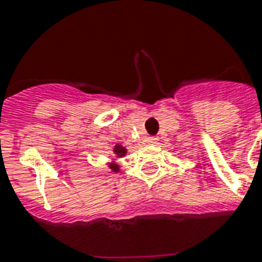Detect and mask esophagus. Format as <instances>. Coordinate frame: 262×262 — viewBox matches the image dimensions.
Returning <instances> with one entry per match:
<instances>
[{
  "label": "esophagus",
  "instance_id": "esophagus-1",
  "mask_svg": "<svg viewBox=\"0 0 262 262\" xmlns=\"http://www.w3.org/2000/svg\"><path fill=\"white\" fill-rule=\"evenodd\" d=\"M147 143L149 144V145H155V144L158 143V139H156V137H148Z\"/></svg>",
  "mask_w": 262,
  "mask_h": 262
}]
</instances>
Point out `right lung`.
<instances>
[{"instance_id":"obj_1","label":"right lung","mask_w":262,"mask_h":262,"mask_svg":"<svg viewBox=\"0 0 262 262\" xmlns=\"http://www.w3.org/2000/svg\"><path fill=\"white\" fill-rule=\"evenodd\" d=\"M126 152H127L126 148L122 147L121 144H117V145L114 147V149H113V154H114L115 158H118V159H119V158H123V156L126 155ZM108 167H110L111 170H113V171H115V172L119 171L118 163H115V162H110V163H108Z\"/></svg>"}]
</instances>
